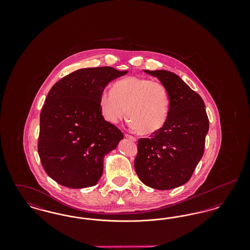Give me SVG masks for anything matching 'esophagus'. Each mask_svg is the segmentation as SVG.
<instances>
[{"label":"esophagus","mask_w":250,"mask_h":250,"mask_svg":"<svg viewBox=\"0 0 250 250\" xmlns=\"http://www.w3.org/2000/svg\"><path fill=\"white\" fill-rule=\"evenodd\" d=\"M125 137L126 139H129V140L132 141V142H137V139H136L135 137H132V136L128 135V134H125Z\"/></svg>","instance_id":"esophagus-1"}]
</instances>
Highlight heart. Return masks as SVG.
Masks as SVG:
<instances>
[{
	"label": "heart",
	"instance_id": "b5f03b06",
	"mask_svg": "<svg viewBox=\"0 0 250 250\" xmlns=\"http://www.w3.org/2000/svg\"><path fill=\"white\" fill-rule=\"evenodd\" d=\"M169 95L166 87L146 78L127 77L113 85L112 92L104 91L99 97L103 117L117 124L128 116L131 129L151 135L161 129L169 113Z\"/></svg>",
	"mask_w": 250,
	"mask_h": 250
}]
</instances>
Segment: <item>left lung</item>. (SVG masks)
<instances>
[{
    "label": "left lung",
    "instance_id": "left-lung-1",
    "mask_svg": "<svg viewBox=\"0 0 250 250\" xmlns=\"http://www.w3.org/2000/svg\"><path fill=\"white\" fill-rule=\"evenodd\" d=\"M143 71L166 87L170 105L164 126L139 141L134 166L144 185L168 190L189 181L204 153L209 120L201 95L179 76L167 70Z\"/></svg>",
    "mask_w": 250,
    "mask_h": 250
}]
</instances>
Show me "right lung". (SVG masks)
I'll return each instance as SVG.
<instances>
[{"instance_id": "obj_1", "label": "right lung", "mask_w": 250, "mask_h": 250, "mask_svg": "<svg viewBox=\"0 0 250 250\" xmlns=\"http://www.w3.org/2000/svg\"><path fill=\"white\" fill-rule=\"evenodd\" d=\"M127 72L82 68L48 92L40 114L38 155L47 174L61 186L85 188L101 178L105 155L116 149L124 134L104 119L99 97Z\"/></svg>"}]
</instances>
